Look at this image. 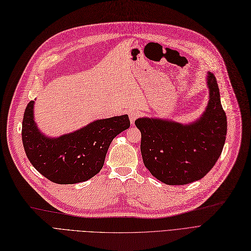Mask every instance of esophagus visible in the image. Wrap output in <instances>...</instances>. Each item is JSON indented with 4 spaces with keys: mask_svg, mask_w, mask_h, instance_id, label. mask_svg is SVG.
<instances>
[{
    "mask_svg": "<svg viewBox=\"0 0 251 251\" xmlns=\"http://www.w3.org/2000/svg\"><path fill=\"white\" fill-rule=\"evenodd\" d=\"M140 116H141V113L138 110L132 109V110L129 111V119H130V123L133 125L134 122H135V120Z\"/></svg>",
    "mask_w": 251,
    "mask_h": 251,
    "instance_id": "34e87169",
    "label": "esophagus"
}]
</instances>
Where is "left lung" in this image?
I'll return each instance as SVG.
<instances>
[{
  "label": "left lung",
  "instance_id": "obj_1",
  "mask_svg": "<svg viewBox=\"0 0 251 251\" xmlns=\"http://www.w3.org/2000/svg\"><path fill=\"white\" fill-rule=\"evenodd\" d=\"M209 102L200 119L189 124L171 120L140 118L141 152L146 168L168 185H185L201 180L215 165L224 149L226 116L220 102L214 74L208 72Z\"/></svg>",
  "mask_w": 251,
  "mask_h": 251
}]
</instances>
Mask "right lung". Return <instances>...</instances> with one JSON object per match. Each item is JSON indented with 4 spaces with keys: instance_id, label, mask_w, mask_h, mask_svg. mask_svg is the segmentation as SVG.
Masks as SVG:
<instances>
[{
    "instance_id": "obj_1",
    "label": "right lung",
    "mask_w": 251,
    "mask_h": 251,
    "mask_svg": "<svg viewBox=\"0 0 251 251\" xmlns=\"http://www.w3.org/2000/svg\"><path fill=\"white\" fill-rule=\"evenodd\" d=\"M34 101L26 105L22 137L27 159L45 178L57 184L85 182L104 164L110 143L130 127L127 115L96 120L59 137L45 136L34 121Z\"/></svg>"
}]
</instances>
